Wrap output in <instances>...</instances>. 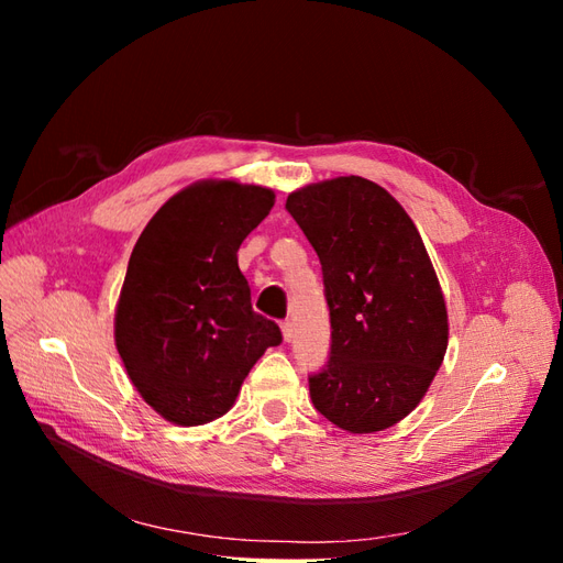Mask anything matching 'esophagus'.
Here are the masks:
<instances>
[{
    "label": "esophagus",
    "mask_w": 563,
    "mask_h": 563,
    "mask_svg": "<svg viewBox=\"0 0 563 563\" xmlns=\"http://www.w3.org/2000/svg\"><path fill=\"white\" fill-rule=\"evenodd\" d=\"M282 335H284V340L286 343H291V338H294V323L291 321H282Z\"/></svg>",
    "instance_id": "1"
}]
</instances>
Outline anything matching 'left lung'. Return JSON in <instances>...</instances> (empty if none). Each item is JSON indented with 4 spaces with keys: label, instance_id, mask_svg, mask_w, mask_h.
Here are the masks:
<instances>
[{
    "label": "left lung",
    "instance_id": "1",
    "mask_svg": "<svg viewBox=\"0 0 563 563\" xmlns=\"http://www.w3.org/2000/svg\"><path fill=\"white\" fill-rule=\"evenodd\" d=\"M319 255L329 362L310 376L317 411L352 434L406 418L444 362L449 314L420 232L373 180L340 176L286 199Z\"/></svg>",
    "mask_w": 563,
    "mask_h": 563
}]
</instances>
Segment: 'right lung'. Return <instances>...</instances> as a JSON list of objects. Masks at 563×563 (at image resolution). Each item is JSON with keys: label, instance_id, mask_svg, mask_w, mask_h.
I'll list each match as a JSON object with an SVG mask.
<instances>
[{"label": "right lung", "instance_id": "right-lung-1", "mask_svg": "<svg viewBox=\"0 0 563 563\" xmlns=\"http://www.w3.org/2000/svg\"><path fill=\"white\" fill-rule=\"evenodd\" d=\"M275 207V192L234 180L185 187L152 216L129 258L114 343L141 397L192 428L230 411L267 347L282 343L253 312L236 251Z\"/></svg>", "mask_w": 563, "mask_h": 563}]
</instances>
